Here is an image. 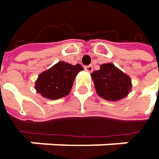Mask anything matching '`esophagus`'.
I'll return each instance as SVG.
<instances>
[{"label":"esophagus","instance_id":"34e87169","mask_svg":"<svg viewBox=\"0 0 159 159\" xmlns=\"http://www.w3.org/2000/svg\"><path fill=\"white\" fill-rule=\"evenodd\" d=\"M84 70L87 71L88 73H92L93 72V66L92 65H86V66H84Z\"/></svg>","mask_w":159,"mask_h":159}]
</instances>
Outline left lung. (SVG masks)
Here are the masks:
<instances>
[{"label": "left lung", "instance_id": "obj_1", "mask_svg": "<svg viewBox=\"0 0 159 159\" xmlns=\"http://www.w3.org/2000/svg\"><path fill=\"white\" fill-rule=\"evenodd\" d=\"M91 76L98 96L110 101L125 98L132 87L130 77L112 63L100 65V69L93 72Z\"/></svg>", "mask_w": 159, "mask_h": 159}]
</instances>
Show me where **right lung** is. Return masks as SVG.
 Wrapping results in <instances>:
<instances>
[{
    "mask_svg": "<svg viewBox=\"0 0 159 159\" xmlns=\"http://www.w3.org/2000/svg\"><path fill=\"white\" fill-rule=\"evenodd\" d=\"M82 70L83 67L79 63L72 65L68 62L59 61L39 75L36 81V90L48 99L63 98L70 93L76 75Z\"/></svg>",
    "mask_w": 159,
    "mask_h": 159,
    "instance_id": "right-lung-1",
    "label": "right lung"
}]
</instances>
